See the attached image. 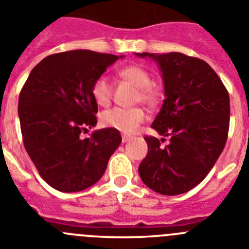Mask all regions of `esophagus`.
Masks as SVG:
<instances>
[{
  "label": "esophagus",
  "mask_w": 249,
  "mask_h": 249,
  "mask_svg": "<svg viewBox=\"0 0 249 249\" xmlns=\"http://www.w3.org/2000/svg\"><path fill=\"white\" fill-rule=\"evenodd\" d=\"M130 139H131V138H130L129 135H123V138H122V141H123V142H127V141H129Z\"/></svg>",
  "instance_id": "34e87169"
}]
</instances>
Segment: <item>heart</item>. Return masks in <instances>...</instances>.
<instances>
[{"instance_id":"b5f03b06","label":"heart","mask_w":249,"mask_h":249,"mask_svg":"<svg viewBox=\"0 0 249 249\" xmlns=\"http://www.w3.org/2000/svg\"><path fill=\"white\" fill-rule=\"evenodd\" d=\"M119 75L139 89L138 99L149 105L156 104L159 91L151 86V75L146 69L139 66H126L119 71ZM113 88L107 77H99L91 86V97L99 107L110 104ZM147 118L146 111L140 107L135 108H113L105 110L100 116L103 126L119 130L124 134H133Z\"/></svg>"}]
</instances>
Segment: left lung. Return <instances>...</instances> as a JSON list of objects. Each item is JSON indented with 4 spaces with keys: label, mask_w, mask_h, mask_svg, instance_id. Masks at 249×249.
<instances>
[{
    "label": "left lung",
    "mask_w": 249,
    "mask_h": 249,
    "mask_svg": "<svg viewBox=\"0 0 249 249\" xmlns=\"http://www.w3.org/2000/svg\"><path fill=\"white\" fill-rule=\"evenodd\" d=\"M158 64L163 83L162 107L151 124L169 144L146 136L147 155L139 175L152 191L185 194L207 176L226 145L230 97L216 71L182 53H135Z\"/></svg>",
    "instance_id": "left-lung-1"
}]
</instances>
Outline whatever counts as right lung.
<instances>
[{
	"mask_svg": "<svg viewBox=\"0 0 249 249\" xmlns=\"http://www.w3.org/2000/svg\"><path fill=\"white\" fill-rule=\"evenodd\" d=\"M125 55L77 49L42 59L19 94L23 144L44 181L62 192L88 189L102 178L122 142L115 129L94 130L98 104L91 86L108 67Z\"/></svg>",
	"mask_w": 249,
	"mask_h": 249,
	"instance_id": "obj_1",
	"label": "right lung"
}]
</instances>
